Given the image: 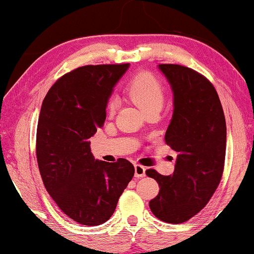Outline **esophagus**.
<instances>
[{
  "label": "esophagus",
  "instance_id": "34e87169",
  "mask_svg": "<svg viewBox=\"0 0 254 254\" xmlns=\"http://www.w3.org/2000/svg\"><path fill=\"white\" fill-rule=\"evenodd\" d=\"M145 171L146 168L141 165H134V174L137 178H141V177H145Z\"/></svg>",
  "mask_w": 254,
  "mask_h": 254
}]
</instances>
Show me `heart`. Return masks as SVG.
<instances>
[{
  "label": "heart",
  "instance_id": "heart-1",
  "mask_svg": "<svg viewBox=\"0 0 254 254\" xmlns=\"http://www.w3.org/2000/svg\"><path fill=\"white\" fill-rule=\"evenodd\" d=\"M126 93L135 104L146 114L155 109H161L165 102V89L161 82L150 72H139L126 86ZM117 108L116 99L108 103V115H114Z\"/></svg>",
  "mask_w": 254,
  "mask_h": 254
}]
</instances>
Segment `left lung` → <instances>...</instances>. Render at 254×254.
I'll list each match as a JSON object with an SVG mask.
<instances>
[{
    "instance_id": "8db88e82",
    "label": "left lung",
    "mask_w": 254,
    "mask_h": 254,
    "mask_svg": "<svg viewBox=\"0 0 254 254\" xmlns=\"http://www.w3.org/2000/svg\"><path fill=\"white\" fill-rule=\"evenodd\" d=\"M173 92V115L165 140L177 152L172 176H146L160 192L149 202L155 217L171 224L192 218L211 200L222 179L226 148L224 111L213 84L195 70L160 64Z\"/></svg>"
}]
</instances>
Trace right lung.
Listing matches in <instances>:
<instances>
[{
	"mask_svg": "<svg viewBox=\"0 0 254 254\" xmlns=\"http://www.w3.org/2000/svg\"><path fill=\"white\" fill-rule=\"evenodd\" d=\"M128 67H77L51 87L41 106L36 137L41 177L54 202L80 224L105 223L134 176L129 161L95 160L89 146V138L104 124L114 87Z\"/></svg>",
	"mask_w": 254,
	"mask_h": 254,
	"instance_id": "add662e5",
	"label": "right lung"
}]
</instances>
